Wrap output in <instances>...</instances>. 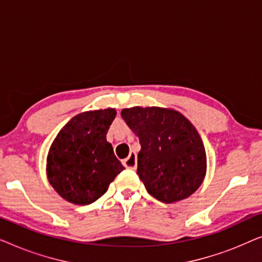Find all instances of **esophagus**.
Segmentation results:
<instances>
[{
  "instance_id": "34e87169",
  "label": "esophagus",
  "mask_w": 262,
  "mask_h": 262,
  "mask_svg": "<svg viewBox=\"0 0 262 262\" xmlns=\"http://www.w3.org/2000/svg\"><path fill=\"white\" fill-rule=\"evenodd\" d=\"M123 164L125 168H127V169H136L137 168V155H136L135 152H130V155H128L127 159H125L123 161Z\"/></svg>"
}]
</instances>
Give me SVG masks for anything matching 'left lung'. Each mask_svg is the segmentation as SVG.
I'll return each instance as SVG.
<instances>
[{"label":"left lung","instance_id":"1","mask_svg":"<svg viewBox=\"0 0 262 262\" xmlns=\"http://www.w3.org/2000/svg\"><path fill=\"white\" fill-rule=\"evenodd\" d=\"M120 114L139 138L137 174L149 194L166 204L192 195L206 175V152L191 121L178 111L155 106L124 108Z\"/></svg>","mask_w":262,"mask_h":262}]
</instances>
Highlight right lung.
I'll list each match as a JSON object with an SVG mask.
<instances>
[{"mask_svg": "<svg viewBox=\"0 0 262 262\" xmlns=\"http://www.w3.org/2000/svg\"><path fill=\"white\" fill-rule=\"evenodd\" d=\"M116 116L114 108L82 112L71 118L53 139L46 175L67 202L75 205L94 203L125 169L106 139Z\"/></svg>", "mask_w": 262, "mask_h": 262, "instance_id": "obj_1", "label": "right lung"}]
</instances>
